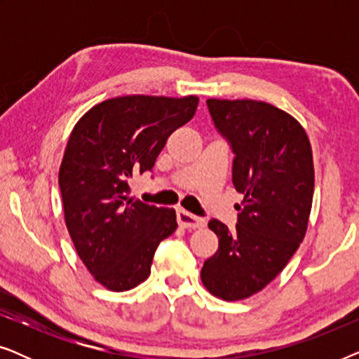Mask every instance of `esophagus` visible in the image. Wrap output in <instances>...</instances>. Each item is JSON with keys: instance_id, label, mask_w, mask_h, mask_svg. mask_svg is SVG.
<instances>
[{"instance_id": "obj_1", "label": "esophagus", "mask_w": 359, "mask_h": 359, "mask_svg": "<svg viewBox=\"0 0 359 359\" xmlns=\"http://www.w3.org/2000/svg\"><path fill=\"white\" fill-rule=\"evenodd\" d=\"M178 224L184 229H199L204 227V219L198 217V215L188 212V210L180 209L178 210Z\"/></svg>"}]
</instances>
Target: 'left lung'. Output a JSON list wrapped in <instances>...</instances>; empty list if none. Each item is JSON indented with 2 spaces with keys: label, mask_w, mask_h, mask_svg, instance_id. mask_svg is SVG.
I'll list each match as a JSON object with an SVG mask.
<instances>
[{
  "label": "left lung",
  "mask_w": 359,
  "mask_h": 359,
  "mask_svg": "<svg viewBox=\"0 0 359 359\" xmlns=\"http://www.w3.org/2000/svg\"><path fill=\"white\" fill-rule=\"evenodd\" d=\"M235 154L232 181L243 193L233 232L212 219L219 250L201 269L204 287L242 301L283 271L306 237L313 198L311 140L286 111L253 100H208Z\"/></svg>",
  "instance_id": "obj_1"
}]
</instances>
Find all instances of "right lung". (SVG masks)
Returning a JSON list of instances; mask_svg holds the SVG:
<instances>
[{
  "instance_id": "obj_1",
  "label": "right lung",
  "mask_w": 359,
  "mask_h": 359,
  "mask_svg": "<svg viewBox=\"0 0 359 359\" xmlns=\"http://www.w3.org/2000/svg\"><path fill=\"white\" fill-rule=\"evenodd\" d=\"M198 102L194 95L117 96L73 127L58 171L65 224L83 264L109 291L144 283L158 243L178 227L175 209L135 199L129 180L154 168Z\"/></svg>"
}]
</instances>
